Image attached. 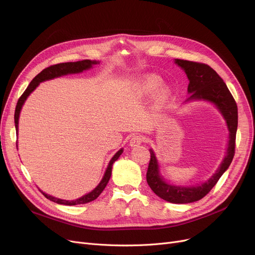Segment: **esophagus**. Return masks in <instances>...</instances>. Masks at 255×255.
I'll list each match as a JSON object with an SVG mask.
<instances>
[{"label":"esophagus","mask_w":255,"mask_h":255,"mask_svg":"<svg viewBox=\"0 0 255 255\" xmlns=\"http://www.w3.org/2000/svg\"><path fill=\"white\" fill-rule=\"evenodd\" d=\"M142 141H143V138L141 135H133L130 138L129 145L131 146V148H135V146H138Z\"/></svg>","instance_id":"1"}]
</instances>
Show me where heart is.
Masks as SVG:
<instances>
[{
    "label": "heart",
    "mask_w": 255,
    "mask_h": 255,
    "mask_svg": "<svg viewBox=\"0 0 255 255\" xmlns=\"http://www.w3.org/2000/svg\"><path fill=\"white\" fill-rule=\"evenodd\" d=\"M159 84H160V80L157 77L149 76L142 80V83L140 85V91L143 94H145V95H148V94H151L154 90H156ZM168 96H169V90L166 87H162L157 93L156 101L158 103H162L168 98Z\"/></svg>",
    "instance_id": "heart-1"
}]
</instances>
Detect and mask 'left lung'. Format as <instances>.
<instances>
[{
  "label": "left lung",
  "mask_w": 255,
  "mask_h": 255,
  "mask_svg": "<svg viewBox=\"0 0 255 255\" xmlns=\"http://www.w3.org/2000/svg\"><path fill=\"white\" fill-rule=\"evenodd\" d=\"M189 80L187 92L189 97L185 102L206 101L215 105L225 121L229 131V141L222 161L216 171L206 182L196 185H173L165 181L160 172V163L153 149H150L151 160L146 171V182L154 193L168 203L189 204L207 195L223 173L230 167L235 155V141L238 128V107L223 79L206 64L175 59Z\"/></svg>",
  "instance_id": "8db88e82"
}]
</instances>
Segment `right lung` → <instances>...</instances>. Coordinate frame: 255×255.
<instances>
[{
	"instance_id": "add662e5",
	"label": "right lung",
	"mask_w": 255,
	"mask_h": 255,
	"mask_svg": "<svg viewBox=\"0 0 255 255\" xmlns=\"http://www.w3.org/2000/svg\"><path fill=\"white\" fill-rule=\"evenodd\" d=\"M97 64H100V61H96V60H83V61H77V62H69V63H61V64H57V65H52L50 67H47L44 70H42L38 75H36L32 82L30 83V85L26 88V90L23 92L22 95L20 96V98L17 101L16 104V109H15V114H14V123H15V129H16V133L18 134V120H19V116H20V112L22 106L25 102V100L28 99V97L31 95V93H33L35 91V89L43 82H46V80H50L53 78L57 77H61L64 75H68V74H77V73H82L84 71L90 70L91 68H93V66H95ZM17 143V142H16ZM17 146V144H16ZM123 148L120 149L111 159V161L109 162V165H107L104 175L100 181V183L94 188L91 192L83 195L82 197H78L74 200H66V199H62V198H58L52 195H49L43 191H41L43 193V195L51 200L53 203H57L59 205H65V206H75V205H82V204H87L92 202V200L96 199L101 192L103 191V189L106 187L107 183H109L111 176H112V169H113V164L115 163V161L119 159V157L122 155L123 153Z\"/></svg>"
}]
</instances>
